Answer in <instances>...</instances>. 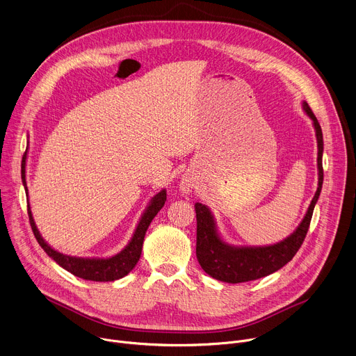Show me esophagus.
<instances>
[{"instance_id": "obj_1", "label": "esophagus", "mask_w": 356, "mask_h": 356, "mask_svg": "<svg viewBox=\"0 0 356 356\" xmlns=\"http://www.w3.org/2000/svg\"><path fill=\"white\" fill-rule=\"evenodd\" d=\"M191 187H193V183H191L188 179H183V180L180 181V187H179V188H180L181 193L187 194V193H190Z\"/></svg>"}]
</instances>
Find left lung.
I'll return each mask as SVG.
<instances>
[{"label": "left lung", "instance_id": "8db88e82", "mask_svg": "<svg viewBox=\"0 0 356 356\" xmlns=\"http://www.w3.org/2000/svg\"><path fill=\"white\" fill-rule=\"evenodd\" d=\"M301 107L306 115L312 120L316 138H317V170L318 184L317 191L310 202L306 216L302 217L298 227L284 239L272 245L246 246L228 243L220 234L217 221L211 210L201 202H195V217H197V245L195 255L200 266L211 277L225 283H243L265 277L282 269L289 264L296 252L301 246L304 238L307 235L310 221L313 217L314 207L320 198L323 188L324 172H323V131L313 114L312 108L306 101H302Z\"/></svg>", "mask_w": 356, "mask_h": 356}]
</instances>
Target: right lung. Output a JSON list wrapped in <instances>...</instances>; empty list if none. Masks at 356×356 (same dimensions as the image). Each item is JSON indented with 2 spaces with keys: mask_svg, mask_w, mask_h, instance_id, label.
I'll return each mask as SVG.
<instances>
[{
  "mask_svg": "<svg viewBox=\"0 0 356 356\" xmlns=\"http://www.w3.org/2000/svg\"><path fill=\"white\" fill-rule=\"evenodd\" d=\"M26 156H28V147L25 150V155L22 158L21 165V177L22 184L25 188V193L28 195V186H26ZM166 201V190L162 188L159 193H156L154 197L150 198L149 204L146 206L145 211L142 213L135 231L129 239V242L113 257L107 258H81V257H70L65 255V253L56 250L55 248L50 246L43 236L40 235L29 204V195H28V214H29V222L32 227V231L35 234V238L38 239L39 245L43 248V250L47 253L49 258H52L59 266L70 272L72 275L84 279V280H92V282H114L124 276H127L138 264L142 252V243L145 234L155 218V216L162 210Z\"/></svg>",
  "mask_w": 356,
  "mask_h": 356,
  "instance_id": "right-lung-1",
  "label": "right lung"
}]
</instances>
